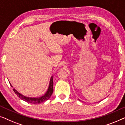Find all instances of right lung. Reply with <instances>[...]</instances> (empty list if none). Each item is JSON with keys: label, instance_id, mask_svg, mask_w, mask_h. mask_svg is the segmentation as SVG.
I'll list each match as a JSON object with an SVG mask.
<instances>
[{"label": "right lung", "instance_id": "add662e5", "mask_svg": "<svg viewBox=\"0 0 125 125\" xmlns=\"http://www.w3.org/2000/svg\"><path fill=\"white\" fill-rule=\"evenodd\" d=\"M11 86H12L11 84ZM13 91L15 93V94L19 97L20 99L24 101L28 102L30 104H39L45 101L48 100L50 98L51 95L52 94L53 92V77H52L50 80V83H49V86L47 92H46V93L44 95H42V97H39V98H31V97H25L24 95H22L20 93L17 91L16 90H15V89H13Z\"/></svg>", "mask_w": 125, "mask_h": 125}]
</instances>
